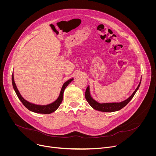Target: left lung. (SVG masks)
<instances>
[{"mask_svg": "<svg viewBox=\"0 0 156 156\" xmlns=\"http://www.w3.org/2000/svg\"><path fill=\"white\" fill-rule=\"evenodd\" d=\"M141 79L140 80V82L137 87V88L135 90V91L133 93V94L126 100L121 102H112V103H99L95 101L91 96L90 94V86H88L85 92V98L87 101V102L89 103L94 109L101 111V112H115V111H118L122 108H123L125 106H126L128 103L132 99L133 96H135V93L138 91L139 89L140 84H141Z\"/></svg>", "mask_w": 156, "mask_h": 156, "instance_id": "1", "label": "left lung"}]
</instances>
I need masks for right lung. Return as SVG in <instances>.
Wrapping results in <instances>:
<instances>
[{"instance_id": "add662e5", "label": "right lung", "mask_w": 156, "mask_h": 156, "mask_svg": "<svg viewBox=\"0 0 156 156\" xmlns=\"http://www.w3.org/2000/svg\"><path fill=\"white\" fill-rule=\"evenodd\" d=\"M73 80V78H72L68 81H66L65 83H64V84H63L62 87L61 89L59 96L54 102H53L51 104H48V105H37V104L31 103V102L27 101V100H25L23 97H22L19 92L18 90L17 89L16 84L14 81L13 73H12V85H13V89H14V90H15L18 98L21 101L22 104H23L29 110L31 111V112L37 113V114H51V113L55 112V111L58 108V107L60 106V105L62 103V100H63L64 90H65L66 87L67 86L71 83V81H72Z\"/></svg>"}]
</instances>
